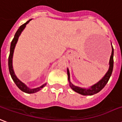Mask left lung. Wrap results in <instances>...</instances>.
I'll return each instance as SVG.
<instances>
[{"label": "left lung", "mask_w": 122, "mask_h": 122, "mask_svg": "<svg viewBox=\"0 0 122 122\" xmlns=\"http://www.w3.org/2000/svg\"><path fill=\"white\" fill-rule=\"evenodd\" d=\"M113 57H114V49H113L112 45V54H111V56H110V58L108 70L107 71V72L104 75V77L99 81H98L97 83L93 85L92 86H91L89 88H83V87H77V86L74 85L70 81V74L69 69L68 68L67 69L68 79L71 89L73 91H74L75 92L79 93V94H81L82 95H93L100 92L104 88V86L107 85L108 80H109L110 77L112 75V70H113V66H114Z\"/></svg>", "instance_id": "obj_1"}]
</instances>
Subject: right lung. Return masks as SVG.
Here are the masks:
<instances>
[{
  "instance_id": "right-lung-1",
  "label": "right lung",
  "mask_w": 122,
  "mask_h": 122,
  "mask_svg": "<svg viewBox=\"0 0 122 122\" xmlns=\"http://www.w3.org/2000/svg\"><path fill=\"white\" fill-rule=\"evenodd\" d=\"M32 19L29 20L28 21H27L26 23H25L24 24H23L22 25L19 27V29H18V31L15 33V35H14V37L12 41L11 42V45H10V55H9V58H8V68H9V71H10V76L12 78L13 81H14V83H15V85H17V87L20 89L21 91H22L23 92L26 93H29V94H31V93H37L38 91L43 88L46 85V83H45L43 84V85H41V87H37V88H34V89H30L29 87H28L23 82H21L20 79H18L17 76H15V73H14V69H13V65H12V58H13V54H14V49H15V45H16V43L18 42V39H19V37L21 35V32L24 31V29H25V27H26V25L29 21L31 20Z\"/></svg>"
}]
</instances>
